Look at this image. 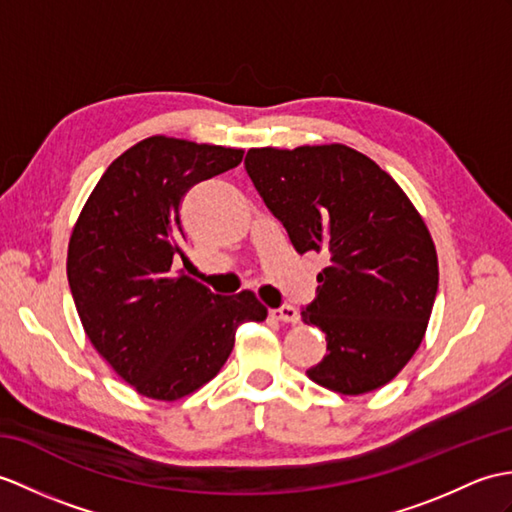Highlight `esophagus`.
<instances>
[{
  "instance_id": "esophagus-1",
  "label": "esophagus",
  "mask_w": 512,
  "mask_h": 512,
  "mask_svg": "<svg viewBox=\"0 0 512 512\" xmlns=\"http://www.w3.org/2000/svg\"><path fill=\"white\" fill-rule=\"evenodd\" d=\"M270 316L279 323H299V312L292 305H281L277 310H270Z\"/></svg>"
}]
</instances>
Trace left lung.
Wrapping results in <instances>:
<instances>
[{"label":"left lung","instance_id":"left-lung-1","mask_svg":"<svg viewBox=\"0 0 512 512\" xmlns=\"http://www.w3.org/2000/svg\"><path fill=\"white\" fill-rule=\"evenodd\" d=\"M244 165L296 253L327 257L301 312L327 340L307 377L340 395L386 386L417 353L438 290L421 213L395 178L342 144L251 148Z\"/></svg>","mask_w":512,"mask_h":512}]
</instances>
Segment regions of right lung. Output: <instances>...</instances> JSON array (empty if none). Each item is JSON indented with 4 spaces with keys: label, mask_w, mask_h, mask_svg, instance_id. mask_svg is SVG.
Returning <instances> with one entry per match:
<instances>
[{
    "label": "right lung",
    "mask_w": 512,
    "mask_h": 512,
    "mask_svg": "<svg viewBox=\"0 0 512 512\" xmlns=\"http://www.w3.org/2000/svg\"><path fill=\"white\" fill-rule=\"evenodd\" d=\"M244 150L154 135L120 154L69 237L67 279L80 323L139 395L176 401L220 373L235 329L268 310L253 292L213 294L183 270L189 187L240 165Z\"/></svg>",
    "instance_id": "1"
}]
</instances>
